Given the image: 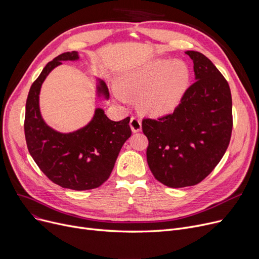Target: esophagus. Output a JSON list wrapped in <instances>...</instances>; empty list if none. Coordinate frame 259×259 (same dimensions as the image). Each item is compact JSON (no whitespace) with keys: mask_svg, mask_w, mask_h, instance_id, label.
Listing matches in <instances>:
<instances>
[{"mask_svg":"<svg viewBox=\"0 0 259 259\" xmlns=\"http://www.w3.org/2000/svg\"><path fill=\"white\" fill-rule=\"evenodd\" d=\"M130 127L133 132H140L142 130V121L140 118L132 116L130 119Z\"/></svg>","mask_w":259,"mask_h":259,"instance_id":"esophagus-1","label":"esophagus"}]
</instances>
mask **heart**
<instances>
[{"label": "heart", "instance_id": "1", "mask_svg": "<svg viewBox=\"0 0 259 259\" xmlns=\"http://www.w3.org/2000/svg\"><path fill=\"white\" fill-rule=\"evenodd\" d=\"M190 79L191 73L186 63L158 59L127 72L120 79V88H114V95L126 103V92L138 98L139 107L146 113L165 114L181 103Z\"/></svg>", "mask_w": 259, "mask_h": 259}]
</instances>
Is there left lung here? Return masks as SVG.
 Masks as SVG:
<instances>
[{"mask_svg":"<svg viewBox=\"0 0 259 259\" xmlns=\"http://www.w3.org/2000/svg\"><path fill=\"white\" fill-rule=\"evenodd\" d=\"M193 61L195 83L174 111L144 118L147 161L154 178L170 188L194 186L223 158L232 133V97L228 81L202 53L186 51Z\"/></svg>","mask_w":259,"mask_h":259,"instance_id":"left-lung-1","label":"left lung"}]
</instances>
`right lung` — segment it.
I'll use <instances>...</instances> for the list:
<instances>
[{
	"mask_svg": "<svg viewBox=\"0 0 259 259\" xmlns=\"http://www.w3.org/2000/svg\"><path fill=\"white\" fill-rule=\"evenodd\" d=\"M76 51L65 52L49 62L30 87L26 101L25 139L27 148L47 178L63 188L83 191L98 188L110 176L122 145L131 137L130 117L114 121L102 108L85 127L70 133L50 128L39 111V91L43 81L62 61L78 60ZM99 97L109 99L108 87L99 79Z\"/></svg>",
	"mask_w": 259,
	"mask_h": 259,
	"instance_id": "obj_1",
	"label": "right lung"
}]
</instances>
